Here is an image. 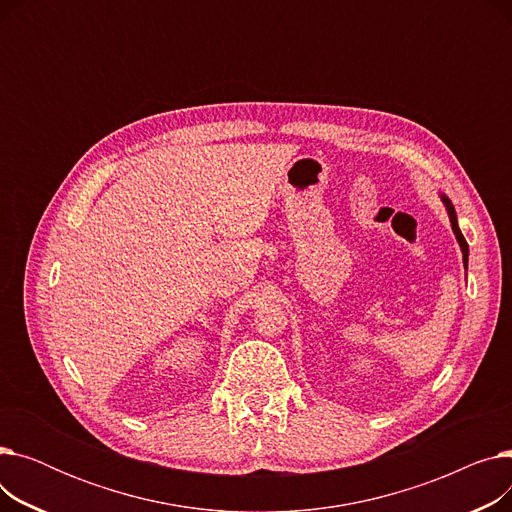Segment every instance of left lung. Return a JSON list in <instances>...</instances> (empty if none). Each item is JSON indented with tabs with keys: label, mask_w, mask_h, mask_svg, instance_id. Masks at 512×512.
Wrapping results in <instances>:
<instances>
[{
	"label": "left lung",
	"mask_w": 512,
	"mask_h": 512,
	"mask_svg": "<svg viewBox=\"0 0 512 512\" xmlns=\"http://www.w3.org/2000/svg\"><path fill=\"white\" fill-rule=\"evenodd\" d=\"M442 201H444V205H446V209H448V215H450V224H452V230H454V236H456V240H459V245H461V249H463V263H465V267H467L469 245H467L465 236H463V234H461V230H459V224H456V211H454V207H452L450 199H448V197H442Z\"/></svg>",
	"instance_id": "left-lung-1"
}]
</instances>
